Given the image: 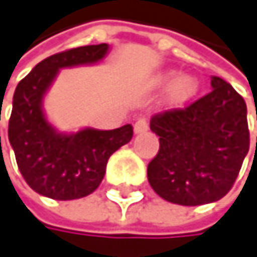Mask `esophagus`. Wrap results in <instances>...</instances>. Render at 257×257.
<instances>
[{"label":"esophagus","mask_w":257,"mask_h":257,"mask_svg":"<svg viewBox=\"0 0 257 257\" xmlns=\"http://www.w3.org/2000/svg\"><path fill=\"white\" fill-rule=\"evenodd\" d=\"M148 127H149L148 120L146 118H139L136 121V124H134V131H136V134H143V133L148 131Z\"/></svg>","instance_id":"34e87169"}]
</instances>
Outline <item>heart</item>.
<instances>
[{
  "label": "heart",
  "mask_w": 257,
  "mask_h": 257,
  "mask_svg": "<svg viewBox=\"0 0 257 257\" xmlns=\"http://www.w3.org/2000/svg\"><path fill=\"white\" fill-rule=\"evenodd\" d=\"M175 71H163L155 76L154 86L161 88L169 83L168 93H166V103L171 108H181L189 103L198 93L199 82L193 74H180L175 79Z\"/></svg>",
  "instance_id": "b5f03b06"
}]
</instances>
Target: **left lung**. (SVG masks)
<instances>
[{
	"label": "left lung",
	"mask_w": 257,
	"mask_h": 257,
	"mask_svg": "<svg viewBox=\"0 0 257 257\" xmlns=\"http://www.w3.org/2000/svg\"><path fill=\"white\" fill-rule=\"evenodd\" d=\"M210 85V93L189 106L151 118L160 149L148 164V180L174 204L201 206L225 196L248 154L245 100L221 77Z\"/></svg>",
	"instance_id": "obj_1"
}]
</instances>
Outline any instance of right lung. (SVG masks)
I'll use <instances>...</instances> for the list:
<instances>
[{
  "label": "right lung",
  "instance_id": "add662e5",
  "mask_svg": "<svg viewBox=\"0 0 257 257\" xmlns=\"http://www.w3.org/2000/svg\"><path fill=\"white\" fill-rule=\"evenodd\" d=\"M109 45H85L39 62L13 94L9 142L26 183L39 195L68 201L93 193L102 183L108 158L133 139V126L100 131L85 127L62 134L48 123L42 100L61 68L102 61Z\"/></svg>",
  "mask_w": 257,
  "mask_h": 257
}]
</instances>
